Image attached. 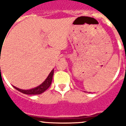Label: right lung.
Masks as SVG:
<instances>
[{
  "label": "right lung",
  "instance_id": "obj_1",
  "mask_svg": "<svg viewBox=\"0 0 126 126\" xmlns=\"http://www.w3.org/2000/svg\"><path fill=\"white\" fill-rule=\"evenodd\" d=\"M53 74H54V70L52 69V71H50L49 75L48 76L47 79L44 80V82L42 84H41L40 86H37V87L32 88V89L22 90V89H19V88L15 87V86H13V87L15 88L16 90H17L18 91H19V92L23 93V94H42V93H44L45 90H47L49 88V86L51 84V83H52Z\"/></svg>",
  "mask_w": 126,
  "mask_h": 126
}]
</instances>
